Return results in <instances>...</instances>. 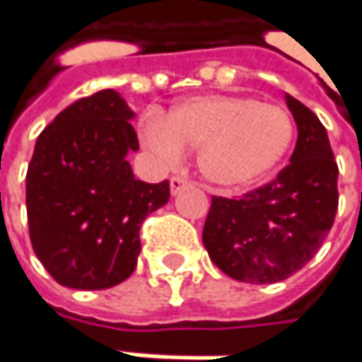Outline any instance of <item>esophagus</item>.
<instances>
[{"mask_svg": "<svg viewBox=\"0 0 362 362\" xmlns=\"http://www.w3.org/2000/svg\"><path fill=\"white\" fill-rule=\"evenodd\" d=\"M192 182L188 180V178H182V176H172V180H170V192L172 194H178L184 188H188Z\"/></svg>", "mask_w": 362, "mask_h": 362, "instance_id": "1", "label": "esophagus"}]
</instances>
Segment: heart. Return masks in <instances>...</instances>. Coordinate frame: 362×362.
<instances>
[{"label": "heart", "mask_w": 362, "mask_h": 362, "mask_svg": "<svg viewBox=\"0 0 362 362\" xmlns=\"http://www.w3.org/2000/svg\"><path fill=\"white\" fill-rule=\"evenodd\" d=\"M142 142L164 160L198 148V166L216 186H244L274 168L294 140L286 110L246 95H196L142 126Z\"/></svg>", "instance_id": "heart-1"}]
</instances>
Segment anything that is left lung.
I'll list each match as a JSON object with an SVG mask.
<instances>
[{"label": "left lung", "mask_w": 362, "mask_h": 362, "mask_svg": "<svg viewBox=\"0 0 362 362\" xmlns=\"http://www.w3.org/2000/svg\"><path fill=\"white\" fill-rule=\"evenodd\" d=\"M298 128L291 164L240 198L212 196L202 243L234 281L281 282L317 255L339 208V166L320 119L286 95Z\"/></svg>", "instance_id": "left-lung-1"}]
</instances>
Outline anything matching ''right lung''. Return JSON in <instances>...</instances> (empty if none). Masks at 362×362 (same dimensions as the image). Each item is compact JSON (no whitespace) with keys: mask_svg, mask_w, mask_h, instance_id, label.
I'll use <instances>...</instances> for the list:
<instances>
[{"mask_svg":"<svg viewBox=\"0 0 362 362\" xmlns=\"http://www.w3.org/2000/svg\"><path fill=\"white\" fill-rule=\"evenodd\" d=\"M132 118L118 92L102 90L59 112L35 142L25 176L30 238L62 286L104 291L126 281L142 222L168 202V180L134 178Z\"/></svg>","mask_w":362,"mask_h":362,"instance_id":"add662e5","label":"right lung"}]
</instances>
